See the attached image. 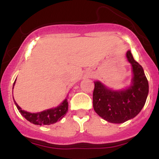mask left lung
Returning <instances> with one entry per match:
<instances>
[{
	"label": "left lung",
	"instance_id": "left-lung-1",
	"mask_svg": "<svg viewBox=\"0 0 159 159\" xmlns=\"http://www.w3.org/2000/svg\"><path fill=\"white\" fill-rule=\"evenodd\" d=\"M132 66L133 78L128 89L114 91L100 81L94 82L93 107L96 113L111 123H123L134 118L145 105L148 94V82L142 67L131 51L126 54Z\"/></svg>",
	"mask_w": 159,
	"mask_h": 159
}]
</instances>
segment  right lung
<instances>
[{
	"label": "right lung",
	"instance_id": "add662e5",
	"mask_svg": "<svg viewBox=\"0 0 159 159\" xmlns=\"http://www.w3.org/2000/svg\"><path fill=\"white\" fill-rule=\"evenodd\" d=\"M15 81H14V84H13V89H14ZM14 103H15V105L17 106L19 111L20 112V114L28 121L34 125H49L57 122V121H60L66 115L68 109V97L64 100V102L60 105H58L56 108L43 111L38 112V113H30V112H28L26 111L22 110L20 107L18 106V105L16 103L15 101H14Z\"/></svg>",
	"mask_w": 159,
	"mask_h": 159
}]
</instances>
